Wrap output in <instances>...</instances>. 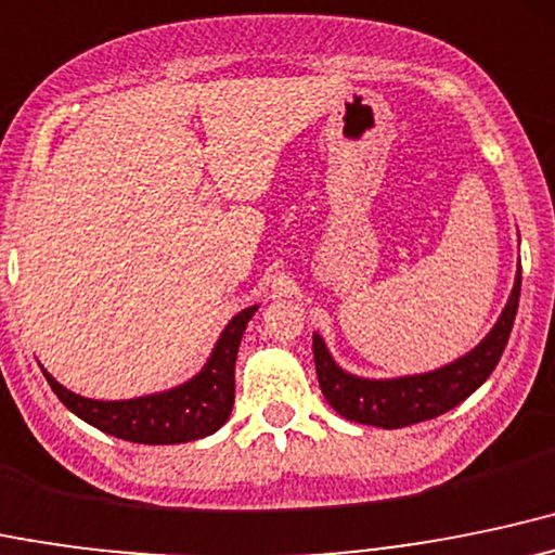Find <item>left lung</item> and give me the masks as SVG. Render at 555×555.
<instances>
[{"mask_svg":"<svg viewBox=\"0 0 555 555\" xmlns=\"http://www.w3.org/2000/svg\"><path fill=\"white\" fill-rule=\"evenodd\" d=\"M521 291V267L516 272V283L503 309L501 320L490 330L488 338L443 370L427 372V375L398 377V379H361L348 375L335 364L327 353L320 335H314V366L317 379H320L322 396L327 398L330 406L346 420L359 422V425H372L383 429H398L416 425V422L435 420V416L451 412L453 406L469 398L495 364L501 361L503 348L512 335L516 307H519Z\"/></svg>","mask_w":555,"mask_h":555,"instance_id":"8db88e82","label":"left lung"}]
</instances>
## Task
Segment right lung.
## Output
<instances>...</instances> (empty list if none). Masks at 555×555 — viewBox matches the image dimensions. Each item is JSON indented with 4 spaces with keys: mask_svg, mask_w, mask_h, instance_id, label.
I'll return each mask as SVG.
<instances>
[{
    "mask_svg": "<svg viewBox=\"0 0 555 555\" xmlns=\"http://www.w3.org/2000/svg\"><path fill=\"white\" fill-rule=\"evenodd\" d=\"M257 307L235 314L217 340L215 351L198 375L167 393L130 398V401H91L70 393L43 370L57 398L73 414L102 433L143 446H172L207 438L228 422L235 401V357L248 320Z\"/></svg>",
    "mask_w": 555,
    "mask_h": 555,
    "instance_id": "obj_1",
    "label": "right lung"
}]
</instances>
